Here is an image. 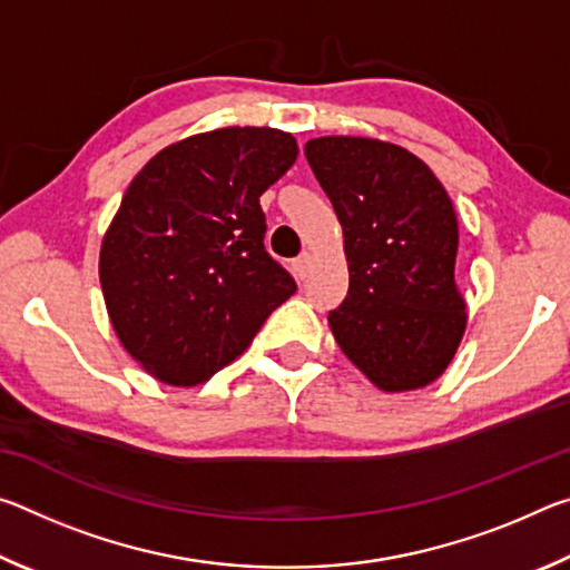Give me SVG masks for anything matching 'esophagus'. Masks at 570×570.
Instances as JSON below:
<instances>
[{
    "mask_svg": "<svg viewBox=\"0 0 570 570\" xmlns=\"http://www.w3.org/2000/svg\"><path fill=\"white\" fill-rule=\"evenodd\" d=\"M308 268H312V254H308V250H304L302 256H296V262H294V274H296L298 278H306Z\"/></svg>",
    "mask_w": 570,
    "mask_h": 570,
    "instance_id": "obj_1",
    "label": "esophagus"
}]
</instances>
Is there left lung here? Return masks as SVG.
<instances>
[{
    "instance_id": "8db88e82",
    "label": "left lung",
    "mask_w": 570,
    "mask_h": 570,
    "mask_svg": "<svg viewBox=\"0 0 570 570\" xmlns=\"http://www.w3.org/2000/svg\"><path fill=\"white\" fill-rule=\"evenodd\" d=\"M304 153L344 230L350 292L330 312L336 344L382 392L428 387L468 324L448 190L394 142L324 135Z\"/></svg>"
}]
</instances>
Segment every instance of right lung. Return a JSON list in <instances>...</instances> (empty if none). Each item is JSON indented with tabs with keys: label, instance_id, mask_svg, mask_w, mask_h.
I'll return each instance as SVG.
<instances>
[{
	"label": "right lung",
	"instance_id": "1",
	"mask_svg": "<svg viewBox=\"0 0 570 570\" xmlns=\"http://www.w3.org/2000/svg\"><path fill=\"white\" fill-rule=\"evenodd\" d=\"M296 156L292 132L234 125L163 148L125 190L100 286L125 352L156 380L214 377L296 292L264 248L258 204Z\"/></svg>",
	"mask_w": 570,
	"mask_h": 570
}]
</instances>
